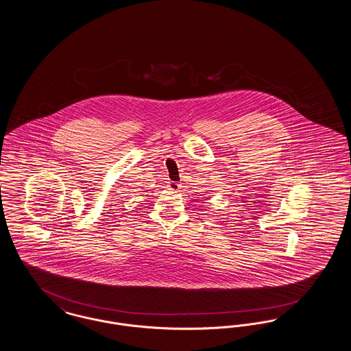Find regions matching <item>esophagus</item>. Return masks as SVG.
<instances>
[{
  "mask_svg": "<svg viewBox=\"0 0 351 351\" xmlns=\"http://www.w3.org/2000/svg\"><path fill=\"white\" fill-rule=\"evenodd\" d=\"M180 184L178 183V182H169L168 183V189H172V191H180Z\"/></svg>",
  "mask_w": 351,
  "mask_h": 351,
  "instance_id": "34e87169",
  "label": "esophagus"
}]
</instances>
